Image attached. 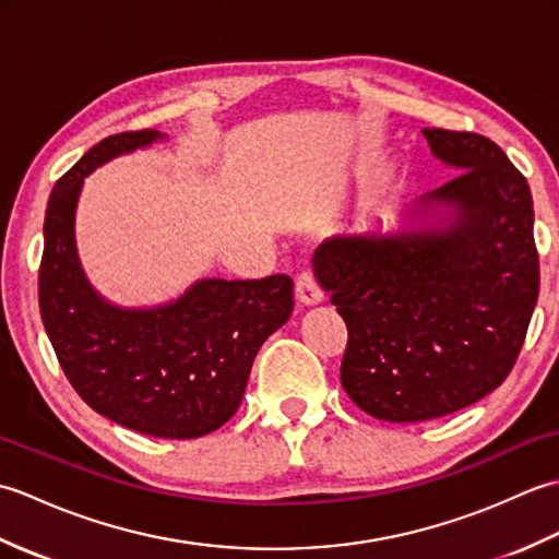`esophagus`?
<instances>
[{
	"instance_id": "1",
	"label": "esophagus",
	"mask_w": 559,
	"mask_h": 559,
	"mask_svg": "<svg viewBox=\"0 0 559 559\" xmlns=\"http://www.w3.org/2000/svg\"><path fill=\"white\" fill-rule=\"evenodd\" d=\"M295 295L302 305H319L324 300V293L319 288V283L314 278V273L302 271L298 281H295Z\"/></svg>"
}]
</instances>
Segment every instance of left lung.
I'll use <instances>...</instances> for the list:
<instances>
[{"instance_id":"obj_1","label":"left lung","mask_w":559,"mask_h":559,"mask_svg":"<svg viewBox=\"0 0 559 559\" xmlns=\"http://www.w3.org/2000/svg\"><path fill=\"white\" fill-rule=\"evenodd\" d=\"M423 134L461 170L411 213L430 223L336 235L314 252L319 286L348 326L341 384L355 406L389 423L442 418L500 386L540 288L526 177L488 136Z\"/></svg>"}]
</instances>
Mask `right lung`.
Returning a JSON list of instances; mask_svg holds the SVG:
<instances>
[{
    "mask_svg": "<svg viewBox=\"0 0 559 559\" xmlns=\"http://www.w3.org/2000/svg\"><path fill=\"white\" fill-rule=\"evenodd\" d=\"M156 139L153 129L112 134L59 177L45 213L38 300L57 360L93 411L151 437L194 439L240 406L261 343L293 312V278H204L151 310L115 307L91 288L74 245L83 177Z\"/></svg>",
    "mask_w": 559,
    "mask_h": 559,
    "instance_id": "right-lung-1",
    "label": "right lung"
}]
</instances>
